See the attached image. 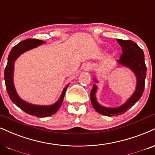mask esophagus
I'll list each match as a JSON object with an SVG mask.
<instances>
[{
    "instance_id": "esophagus-1",
    "label": "esophagus",
    "mask_w": 155,
    "mask_h": 155,
    "mask_svg": "<svg viewBox=\"0 0 155 155\" xmlns=\"http://www.w3.org/2000/svg\"><path fill=\"white\" fill-rule=\"evenodd\" d=\"M84 69L85 71H90L92 69V66H91V64L89 63H86V64L84 65Z\"/></svg>"
}]
</instances>
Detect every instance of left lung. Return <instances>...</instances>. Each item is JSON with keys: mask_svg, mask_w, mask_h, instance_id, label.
<instances>
[{"mask_svg": "<svg viewBox=\"0 0 155 155\" xmlns=\"http://www.w3.org/2000/svg\"><path fill=\"white\" fill-rule=\"evenodd\" d=\"M117 42L121 46L123 51L122 55L120 56V58L118 60V62L125 66L128 67L133 71V72L137 76V84L135 92L129 98V100L124 105L116 108L105 107L99 105L95 97V93L97 87L96 85H93L90 93L92 106L95 110L100 114L107 116L124 114L129 108L135 105L136 102L141 98L143 94L144 90L145 78L147 75V66L144 62V54L142 49L132 40H124L118 39Z\"/></svg>", "mask_w": 155, "mask_h": 155, "instance_id": "obj_1", "label": "left lung"}]
</instances>
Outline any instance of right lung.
I'll return each mask as SVG.
<instances>
[{"instance_id": "right-lung-1", "label": "right lung", "mask_w": 155, "mask_h": 155, "mask_svg": "<svg viewBox=\"0 0 155 155\" xmlns=\"http://www.w3.org/2000/svg\"><path fill=\"white\" fill-rule=\"evenodd\" d=\"M45 43L44 41L37 40V39H27V40L22 41V42L18 43L15 45L11 50L8 57V63L5 66L4 71V79L5 83V87H6L7 92H8L9 97L11 100L18 107L21 108L27 114L34 115V116L38 117V118H44V117L50 116V115L55 114L59 109L64 98L65 94H66V89L68 88V84L63 89L62 94L60 97L59 100H58L56 103L53 105L50 106H40L35 105L31 104L26 102L22 100L18 96L17 93L15 90L14 81H13V74H14V64L15 61L21 54L24 52L29 50L32 48H36L40 45Z\"/></svg>"}]
</instances>
